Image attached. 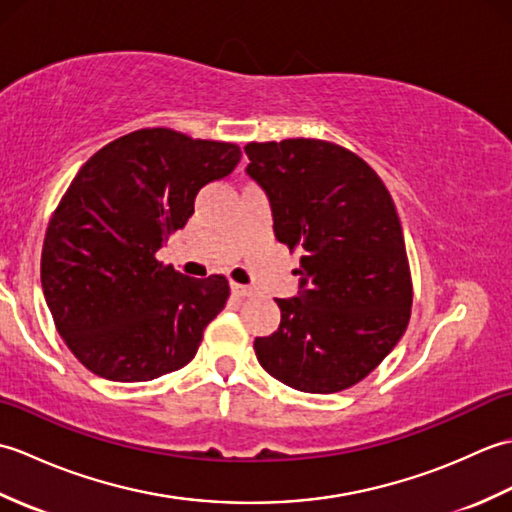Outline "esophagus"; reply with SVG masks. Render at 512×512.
<instances>
[{
  "label": "esophagus",
  "mask_w": 512,
  "mask_h": 512,
  "mask_svg": "<svg viewBox=\"0 0 512 512\" xmlns=\"http://www.w3.org/2000/svg\"><path fill=\"white\" fill-rule=\"evenodd\" d=\"M231 290H233L235 297H250V295H253V288L244 286V284H235V281L231 284Z\"/></svg>",
  "instance_id": "1"
}]
</instances>
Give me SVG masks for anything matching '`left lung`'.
Here are the masks:
<instances>
[{"instance_id": "8db88e82", "label": "left lung", "mask_w": 512, "mask_h": 512, "mask_svg": "<svg viewBox=\"0 0 512 512\" xmlns=\"http://www.w3.org/2000/svg\"><path fill=\"white\" fill-rule=\"evenodd\" d=\"M246 173L273 209L275 237L301 250L299 295L275 299L277 332L255 339L281 383L334 394L394 350L411 317V273L396 206L354 151L317 138L248 143Z\"/></svg>"}]
</instances>
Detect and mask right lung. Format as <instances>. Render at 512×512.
Masks as SVG:
<instances>
[{
    "mask_svg": "<svg viewBox=\"0 0 512 512\" xmlns=\"http://www.w3.org/2000/svg\"><path fill=\"white\" fill-rule=\"evenodd\" d=\"M242 151L167 127L96 151L48 224L41 288L65 345L92 374L145 383L187 365L231 295L224 275L191 279L156 259L195 195Z\"/></svg>",
    "mask_w": 512,
    "mask_h": 512,
    "instance_id": "add662e5",
    "label": "right lung"
}]
</instances>
